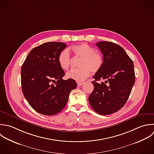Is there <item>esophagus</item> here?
<instances>
[{"instance_id":"1","label":"esophagus","mask_w":154,"mask_h":154,"mask_svg":"<svg viewBox=\"0 0 154 154\" xmlns=\"http://www.w3.org/2000/svg\"><path fill=\"white\" fill-rule=\"evenodd\" d=\"M84 83H85V82H77V86H82Z\"/></svg>"}]
</instances>
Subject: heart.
I'll list each match as a JSON object with an SVG mask.
<instances>
[{"label": "heart", "instance_id": "b5f03b06", "mask_svg": "<svg viewBox=\"0 0 154 154\" xmlns=\"http://www.w3.org/2000/svg\"><path fill=\"white\" fill-rule=\"evenodd\" d=\"M71 50L76 56L82 57L79 66L80 68L72 69L67 73V77L82 82L90 75L91 71L95 73L100 70L103 65V57L95 51L94 47L86 43L74 45ZM58 62L62 69L68 70L71 65V57L68 50H63L59 54Z\"/></svg>", "mask_w": 154, "mask_h": 154}]
</instances>
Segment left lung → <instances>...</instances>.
I'll use <instances>...</instances> for the list:
<instances>
[{
	"mask_svg": "<svg viewBox=\"0 0 154 154\" xmlns=\"http://www.w3.org/2000/svg\"><path fill=\"white\" fill-rule=\"evenodd\" d=\"M103 54V65L92 81L94 88L89 97L92 108L101 115L119 110L127 101L135 83L134 63L124 49L109 41L96 44ZM104 79L98 84L96 82Z\"/></svg>",
	"mask_w": 154,
	"mask_h": 154,
	"instance_id": "8db88e82",
	"label": "left lung"
}]
</instances>
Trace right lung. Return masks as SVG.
I'll return each mask as SVG.
<instances>
[{
    "instance_id": "right-lung-1",
    "label": "right lung",
    "mask_w": 154,
    "mask_h": 154,
    "mask_svg": "<svg viewBox=\"0 0 154 154\" xmlns=\"http://www.w3.org/2000/svg\"><path fill=\"white\" fill-rule=\"evenodd\" d=\"M66 44L48 42L33 48L21 69V89L30 106L38 113L54 115L66 106L71 91L77 84L73 79L64 80L65 72L58 62Z\"/></svg>"
}]
</instances>
